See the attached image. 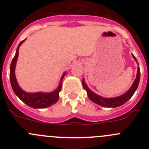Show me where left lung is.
Instances as JSON below:
<instances>
[{
  "instance_id": "8db88e82",
  "label": "left lung",
  "mask_w": 149,
  "mask_h": 149,
  "mask_svg": "<svg viewBox=\"0 0 149 149\" xmlns=\"http://www.w3.org/2000/svg\"><path fill=\"white\" fill-rule=\"evenodd\" d=\"M133 59L136 61V62L138 63V70H137V75H136V78L135 79L134 82L132 84L131 87L130 89L125 93L123 95L119 96L117 97H113V98H105L102 97L101 96L98 95V94H95L93 92L91 89L88 87L84 81V79L82 80V84H83V87L84 89L86 91L87 95L88 97L90 99V100L94 102L97 104L100 105V106L104 107H118L121 106V105L124 104L125 103L127 102L134 94L135 91L137 89L138 86H139V81H140V75H141V72H140V68L139 65V63H138L137 59L136 57L132 54Z\"/></svg>"
}]
</instances>
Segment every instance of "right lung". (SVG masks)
Listing matches in <instances>:
<instances>
[{
	"label": "right lung",
	"instance_id": "obj_1",
	"mask_svg": "<svg viewBox=\"0 0 149 149\" xmlns=\"http://www.w3.org/2000/svg\"><path fill=\"white\" fill-rule=\"evenodd\" d=\"M26 40H24L21 42L18 45L16 49V54H15L14 58L12 60V62L10 66V81L11 87L14 91L15 94L22 100L23 102H24L26 105H28L30 107L34 108V109H42L46 108L48 107H50L51 105L54 104L58 101L59 99V93L62 88V82L63 77L65 76L66 73L63 74L60 81L59 85L58 88L55 91L49 93L45 92H35V93H29L24 91L19 86L17 81H16V76H15V68H16V62H17L18 57H19V47L22 45V43Z\"/></svg>",
	"mask_w": 149,
	"mask_h": 149
}]
</instances>
